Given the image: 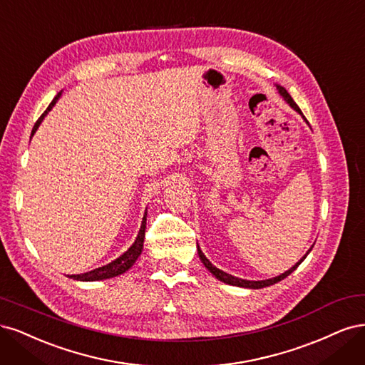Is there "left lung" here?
Listing matches in <instances>:
<instances>
[{
	"mask_svg": "<svg viewBox=\"0 0 365 365\" xmlns=\"http://www.w3.org/2000/svg\"><path fill=\"white\" fill-rule=\"evenodd\" d=\"M277 91H279V93L282 96V98H284L291 108L296 110V112H299L302 116H303V113H302V110H300V108L299 106L296 104V101H294L292 98H291V96L288 93V91L285 89V88H282V86H279L277 85ZM303 120L308 123V120L304 118L303 116ZM312 249V247H311ZM311 249L308 250V253L311 252ZM197 250H198V256H200V259H202V262H203V265L209 269L210 273H212L218 280H221V282H225V284H227V285H233V287H241V288H252V289H259V288H265V287H269V285H274V284H277V282H280L282 279H285L287 276H289L294 269H296L302 262H303V259L304 257L308 256V253L304 255L302 259L294 265V267H291L288 272H285V273H282L280 276H276V277H272V279H265V280H245V279H240V277H235V276H232V274H227V273H225L222 272V269H220V268H217V267H214L212 264H210V261L207 259V257L203 255V252L200 250V247H198V244H197Z\"/></svg>",
	"mask_w": 365,
	"mask_h": 365,
	"instance_id": "1",
	"label": "left lung"
}]
</instances>
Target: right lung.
Listing matches in <instances>:
<instances>
[{
	"label": "right lung",
	"instance_id": "right-lung-1",
	"mask_svg": "<svg viewBox=\"0 0 365 365\" xmlns=\"http://www.w3.org/2000/svg\"><path fill=\"white\" fill-rule=\"evenodd\" d=\"M62 92H58L57 96L54 97V100L50 103L48 108H46V110L41 115V118L36 121V124H34L33 130H31V136L36 133L38 127L41 125L42 120L46 116V113H48L53 106L56 104V101L58 100V97H61ZM145 225H147V212L143 218V225H140V229H139V233L138 237L135 240V242L132 244L130 249H128L125 253H123L120 257H116L115 261H112L110 264L108 265H103V267H98L96 269H92V272H88V273H83V274H71L68 277H71L74 280H83V282H93V280H103V279H110V277H115V276H120L123 273H125L128 268H130L136 259L139 257L140 252H143V247H144V238H145Z\"/></svg>",
	"mask_w": 365,
	"mask_h": 365
}]
</instances>
